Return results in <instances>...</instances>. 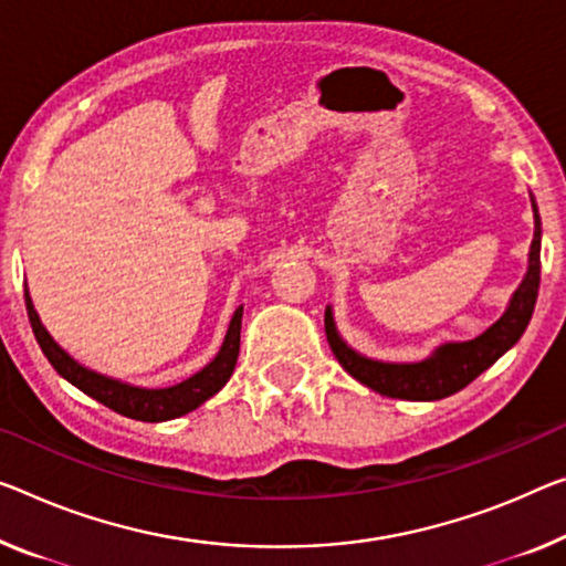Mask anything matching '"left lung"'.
I'll use <instances>...</instances> for the list:
<instances>
[{
	"label": "left lung",
	"mask_w": 566,
	"mask_h": 566,
	"mask_svg": "<svg viewBox=\"0 0 566 566\" xmlns=\"http://www.w3.org/2000/svg\"><path fill=\"white\" fill-rule=\"evenodd\" d=\"M532 207L534 240L532 250H528L526 277L516 289L506 313H503L491 328H485L481 336L471 338V342L442 344L422 361H377L354 352L352 346L338 336L334 313L332 306H328L324 316L326 338L338 364H342L356 381L367 385L374 392L395 399H412V402H432V399L450 397L471 385L478 374H483L518 342L521 334L526 332L528 321H532L538 295V273H542V217H538L534 197Z\"/></svg>",
	"instance_id": "8db88e82"
}]
</instances>
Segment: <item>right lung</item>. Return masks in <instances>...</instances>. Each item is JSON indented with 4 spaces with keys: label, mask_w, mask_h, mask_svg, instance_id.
Instances as JSON below:
<instances>
[{
    "label": "right lung",
    "mask_w": 566,
    "mask_h": 566,
    "mask_svg": "<svg viewBox=\"0 0 566 566\" xmlns=\"http://www.w3.org/2000/svg\"><path fill=\"white\" fill-rule=\"evenodd\" d=\"M24 306H28L34 338H38L42 354L48 356V361L55 367L60 377L71 381L73 387H77L88 397L98 399L101 405L111 407L113 412L132 417V420L164 422V420H174V417H181L197 410L199 405L207 402V399L228 385V379L234 371V364H238L242 306L232 313L228 334H224V342L214 359L207 364L205 369L192 374L189 379L164 389L134 387L128 385V381L113 379V377H106V374H98L88 367H83V364H77L73 356L63 349V346H57L55 338L48 334L45 326H42L38 311L32 306L28 289H24Z\"/></svg>",
    "instance_id": "right-lung-1"
}]
</instances>
